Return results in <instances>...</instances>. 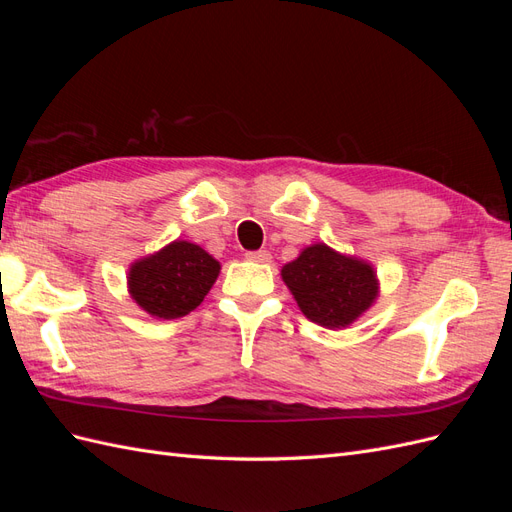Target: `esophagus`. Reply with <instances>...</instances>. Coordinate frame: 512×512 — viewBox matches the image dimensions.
<instances>
[{
	"mask_svg": "<svg viewBox=\"0 0 512 512\" xmlns=\"http://www.w3.org/2000/svg\"><path fill=\"white\" fill-rule=\"evenodd\" d=\"M247 260L252 262H271V254L267 250H258V252H247L245 254Z\"/></svg>",
	"mask_w": 512,
	"mask_h": 512,
	"instance_id": "esophagus-1",
	"label": "esophagus"
}]
</instances>
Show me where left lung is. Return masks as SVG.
<instances>
[{
	"label": "left lung",
	"instance_id": "1",
	"mask_svg": "<svg viewBox=\"0 0 512 512\" xmlns=\"http://www.w3.org/2000/svg\"><path fill=\"white\" fill-rule=\"evenodd\" d=\"M282 280L305 318L324 329H346L380 297L371 262L312 243L282 267Z\"/></svg>",
	"mask_w": 512,
	"mask_h": 512
}]
</instances>
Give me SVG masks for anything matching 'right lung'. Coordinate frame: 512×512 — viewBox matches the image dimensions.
I'll use <instances>...</instances> for the list:
<instances>
[{
  "label": "right lung",
  "instance_id": "add662e5",
  "mask_svg": "<svg viewBox=\"0 0 512 512\" xmlns=\"http://www.w3.org/2000/svg\"><path fill=\"white\" fill-rule=\"evenodd\" d=\"M222 265L203 247L175 239L134 260L128 269L132 301L153 318L173 320L196 309L218 280Z\"/></svg>",
  "mask_w": 512,
  "mask_h": 512
}]
</instances>
